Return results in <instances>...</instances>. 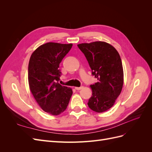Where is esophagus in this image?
Instances as JSON below:
<instances>
[{
	"label": "esophagus",
	"instance_id": "34e87169",
	"mask_svg": "<svg viewBox=\"0 0 152 152\" xmlns=\"http://www.w3.org/2000/svg\"><path fill=\"white\" fill-rule=\"evenodd\" d=\"M82 88H83V86H80V87H75V89L76 90H80V89H82Z\"/></svg>",
	"mask_w": 152,
	"mask_h": 152
}]
</instances>
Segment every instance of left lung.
I'll use <instances>...</instances> for the list:
<instances>
[{"label":"left lung","instance_id":"1","mask_svg":"<svg viewBox=\"0 0 152 152\" xmlns=\"http://www.w3.org/2000/svg\"><path fill=\"white\" fill-rule=\"evenodd\" d=\"M98 82L91 85L93 91L87 104L94 112L102 113L113 107L124 84L121 58L117 50L107 42L97 41L78 44Z\"/></svg>","mask_w":152,"mask_h":152}]
</instances>
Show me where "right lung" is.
<instances>
[{
	"label": "right lung",
	"instance_id": "obj_1",
	"mask_svg": "<svg viewBox=\"0 0 152 152\" xmlns=\"http://www.w3.org/2000/svg\"><path fill=\"white\" fill-rule=\"evenodd\" d=\"M72 47V44L48 42L37 49L29 61L30 89L40 108L53 115L65 111L73 93L58 82L61 74L59 63Z\"/></svg>",
	"mask_w": 152,
	"mask_h": 152
}]
</instances>
